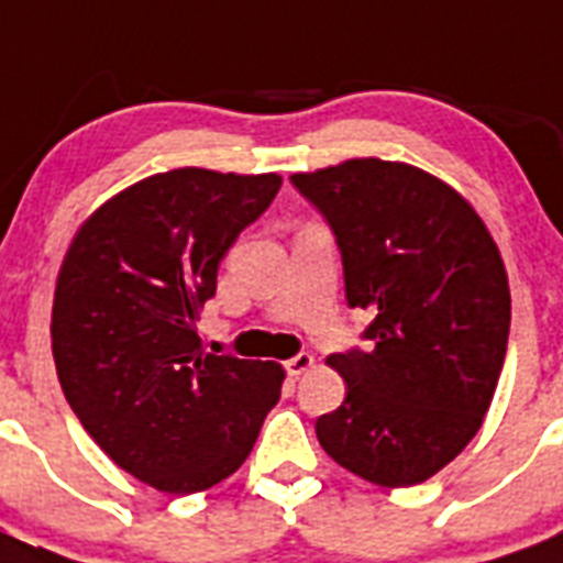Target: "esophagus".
Wrapping results in <instances>:
<instances>
[{"label":"esophagus","instance_id":"esophagus-1","mask_svg":"<svg viewBox=\"0 0 563 563\" xmlns=\"http://www.w3.org/2000/svg\"><path fill=\"white\" fill-rule=\"evenodd\" d=\"M310 366H312V355H310V352H298L296 357L285 361V369H287V375H290V377L305 375V372L310 369Z\"/></svg>","mask_w":563,"mask_h":563}]
</instances>
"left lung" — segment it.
Returning <instances> with one entry per match:
<instances>
[{"instance_id": "left-lung-1", "label": "left lung", "mask_w": 563, "mask_h": 563, "mask_svg": "<svg viewBox=\"0 0 563 563\" xmlns=\"http://www.w3.org/2000/svg\"><path fill=\"white\" fill-rule=\"evenodd\" d=\"M292 186L332 228L346 305L372 316L366 350L330 355L346 400L321 449L383 487L420 485L474 440L505 366L510 287L479 213L406 163L346 161Z\"/></svg>"}]
</instances>
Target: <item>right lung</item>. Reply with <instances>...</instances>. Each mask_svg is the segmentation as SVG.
Returning a JSON list of instances; mask_svg holds the SVG:
<instances>
[{
    "label": "right lung",
    "instance_id": "add662e5",
    "mask_svg": "<svg viewBox=\"0 0 563 563\" xmlns=\"http://www.w3.org/2000/svg\"><path fill=\"white\" fill-rule=\"evenodd\" d=\"M278 188V174H154L103 202L64 256L49 324L64 397L114 465L163 494L228 479L282 397L278 363L213 355L194 327Z\"/></svg>",
    "mask_w": 563,
    "mask_h": 563
}]
</instances>
